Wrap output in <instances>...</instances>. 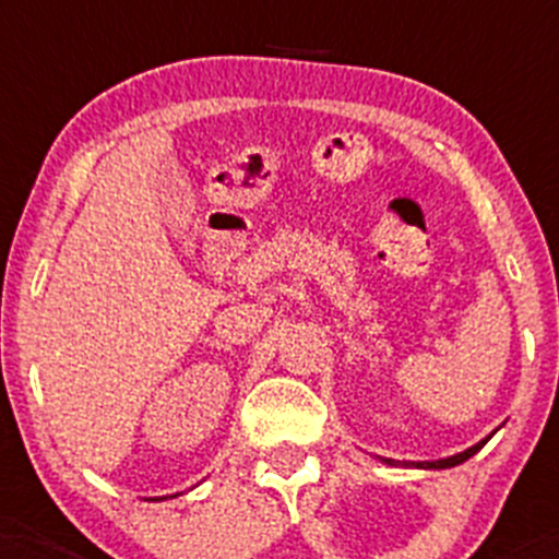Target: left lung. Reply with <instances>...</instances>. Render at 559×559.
Instances as JSON below:
<instances>
[{
    "instance_id": "1",
    "label": "left lung",
    "mask_w": 559,
    "mask_h": 559,
    "mask_svg": "<svg viewBox=\"0 0 559 559\" xmlns=\"http://www.w3.org/2000/svg\"><path fill=\"white\" fill-rule=\"evenodd\" d=\"M491 438V436H488ZM488 438H485V441H488ZM485 441H479V444H474V447H468L466 452H461V455H452V457H444V461H430V463H416V466L419 468H450V466H457V463H463V461H468V457L472 455H477L479 450H483L485 447ZM391 463V461H389Z\"/></svg>"
}]
</instances>
